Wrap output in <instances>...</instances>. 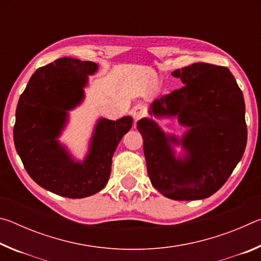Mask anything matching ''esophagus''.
<instances>
[{"label":"esophagus","instance_id":"34e87169","mask_svg":"<svg viewBox=\"0 0 261 261\" xmlns=\"http://www.w3.org/2000/svg\"><path fill=\"white\" fill-rule=\"evenodd\" d=\"M145 109L141 107V106H136V107L132 109V112H131V115H132V117L135 118V121L137 122L138 120H140L141 117H144L145 116Z\"/></svg>","mask_w":261,"mask_h":261}]
</instances>
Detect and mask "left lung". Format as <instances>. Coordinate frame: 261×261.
Here are the masks:
<instances>
[{"label":"left lung","mask_w":261,"mask_h":261,"mask_svg":"<svg viewBox=\"0 0 261 261\" xmlns=\"http://www.w3.org/2000/svg\"><path fill=\"white\" fill-rule=\"evenodd\" d=\"M171 74L184 86L154 100L148 113L177 117L188 130L178 138L165 134L151 118L137 122L147 173L153 187L167 198L205 199L227 182L244 154V98L226 67L199 62ZM173 144L182 146L183 157L175 158Z\"/></svg>","instance_id":"left-lung-1"}]
</instances>
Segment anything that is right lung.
Masks as SVG:
<instances>
[{"instance_id":"1","label":"right lung","mask_w":261,"mask_h":261,"mask_svg":"<svg viewBox=\"0 0 261 261\" xmlns=\"http://www.w3.org/2000/svg\"><path fill=\"white\" fill-rule=\"evenodd\" d=\"M98 64L62 57L39 68L20 95L16 109L14 140L26 171L35 183L59 196L85 198L107 184L118 143L132 126V117L117 121L100 118L87 155L76 161L59 137L69 110L82 102L88 76Z\"/></svg>"}]
</instances>
